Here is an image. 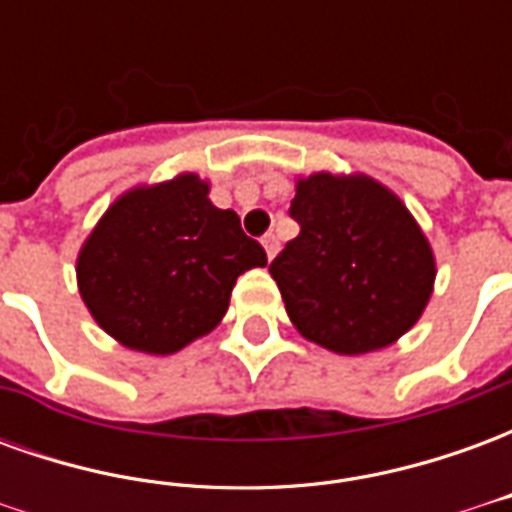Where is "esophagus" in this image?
Wrapping results in <instances>:
<instances>
[{
	"label": "esophagus",
	"mask_w": 512,
	"mask_h": 512,
	"mask_svg": "<svg viewBox=\"0 0 512 512\" xmlns=\"http://www.w3.org/2000/svg\"><path fill=\"white\" fill-rule=\"evenodd\" d=\"M263 249H266L268 260H274V255L279 252V238L274 233H268L266 238H263Z\"/></svg>",
	"instance_id": "esophagus-1"
}]
</instances>
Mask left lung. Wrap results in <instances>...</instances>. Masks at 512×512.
Returning <instances> with one entry per match:
<instances>
[{"instance_id": "8db88e82", "label": "left lung", "mask_w": 512, "mask_h": 512, "mask_svg": "<svg viewBox=\"0 0 512 512\" xmlns=\"http://www.w3.org/2000/svg\"><path fill=\"white\" fill-rule=\"evenodd\" d=\"M290 216L301 233L268 271L304 340L370 354L422 318L436 255L395 191L362 172L299 175Z\"/></svg>"}]
</instances>
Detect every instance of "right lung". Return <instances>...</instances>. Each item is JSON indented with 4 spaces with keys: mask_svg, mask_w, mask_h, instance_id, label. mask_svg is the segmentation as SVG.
Wrapping results in <instances>:
<instances>
[{
    "mask_svg": "<svg viewBox=\"0 0 512 512\" xmlns=\"http://www.w3.org/2000/svg\"><path fill=\"white\" fill-rule=\"evenodd\" d=\"M211 183L180 172L123 191L84 238L76 282L84 307L117 343L169 356L222 323L235 279L268 263Z\"/></svg>",
    "mask_w": 512,
    "mask_h": 512,
    "instance_id": "1",
    "label": "right lung"
}]
</instances>
